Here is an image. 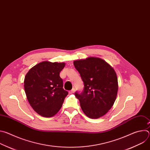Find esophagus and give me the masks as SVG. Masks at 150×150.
Here are the masks:
<instances>
[{"mask_svg": "<svg viewBox=\"0 0 150 150\" xmlns=\"http://www.w3.org/2000/svg\"><path fill=\"white\" fill-rule=\"evenodd\" d=\"M74 92H75V88H72V89L69 92V93L70 94H71L74 93Z\"/></svg>", "mask_w": 150, "mask_h": 150, "instance_id": "1", "label": "esophagus"}]
</instances>
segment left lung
I'll use <instances>...</instances> for the list:
<instances>
[{"instance_id": "left-lung-1", "label": "left lung", "mask_w": 150, "mask_h": 150, "mask_svg": "<svg viewBox=\"0 0 150 150\" xmlns=\"http://www.w3.org/2000/svg\"><path fill=\"white\" fill-rule=\"evenodd\" d=\"M74 65L84 85L81 93H75L82 111L91 119L104 116L112 108L116 98L118 83L115 71L98 57L75 60Z\"/></svg>"}]
</instances>
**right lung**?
I'll return each instance as SVG.
<instances>
[{
    "instance_id": "right-lung-1",
    "label": "right lung",
    "mask_w": 150,
    "mask_h": 150,
    "mask_svg": "<svg viewBox=\"0 0 150 150\" xmlns=\"http://www.w3.org/2000/svg\"><path fill=\"white\" fill-rule=\"evenodd\" d=\"M65 65V63L42 62L30 69L25 77L24 90L28 101L42 116L55 115L68 94L63 88V80L59 75Z\"/></svg>"
}]
</instances>
